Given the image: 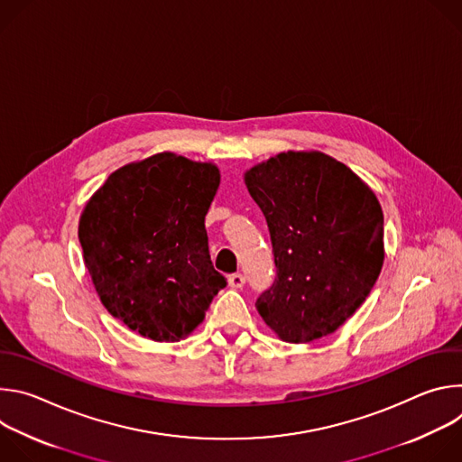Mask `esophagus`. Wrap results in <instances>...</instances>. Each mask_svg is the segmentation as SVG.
Returning a JSON list of instances; mask_svg holds the SVG:
<instances>
[{
	"mask_svg": "<svg viewBox=\"0 0 462 462\" xmlns=\"http://www.w3.org/2000/svg\"><path fill=\"white\" fill-rule=\"evenodd\" d=\"M245 276L243 274H239V273H236V274H230L228 276V285L232 287V289H241L243 285H245Z\"/></svg>",
	"mask_w": 462,
	"mask_h": 462,
	"instance_id": "34e87169",
	"label": "esophagus"
}]
</instances>
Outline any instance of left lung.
Segmentation results:
<instances>
[{"instance_id": "1", "label": "left lung", "mask_w": 462, "mask_h": 462, "mask_svg": "<svg viewBox=\"0 0 462 462\" xmlns=\"http://www.w3.org/2000/svg\"><path fill=\"white\" fill-rule=\"evenodd\" d=\"M267 219L276 280L255 309L289 344L335 333L369 296L383 263L373 189L319 152H287L245 173Z\"/></svg>"}]
</instances>
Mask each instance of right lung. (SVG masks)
Wrapping results in <instances>:
<instances>
[{
	"instance_id": "right-lung-1",
	"label": "right lung",
	"mask_w": 462,
	"mask_h": 462,
	"mask_svg": "<svg viewBox=\"0 0 462 462\" xmlns=\"http://www.w3.org/2000/svg\"><path fill=\"white\" fill-rule=\"evenodd\" d=\"M219 180L212 162L157 153L113 171L80 216L79 239L100 301L144 338L182 340L226 287L205 228Z\"/></svg>"
}]
</instances>
